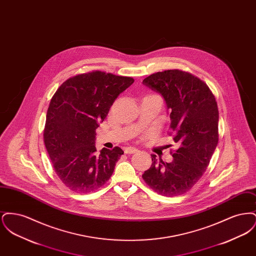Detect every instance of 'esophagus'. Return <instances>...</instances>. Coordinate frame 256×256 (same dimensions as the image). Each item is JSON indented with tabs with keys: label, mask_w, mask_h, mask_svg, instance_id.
I'll list each match as a JSON object with an SVG mask.
<instances>
[{
	"label": "esophagus",
	"mask_w": 256,
	"mask_h": 256,
	"mask_svg": "<svg viewBox=\"0 0 256 256\" xmlns=\"http://www.w3.org/2000/svg\"><path fill=\"white\" fill-rule=\"evenodd\" d=\"M138 150L136 148H132V146H128V148H124V154H134V152H136Z\"/></svg>",
	"instance_id": "esophagus-1"
}]
</instances>
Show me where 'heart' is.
Returning a JSON list of instances; mask_svg holds the SVG:
<instances>
[{
	"label": "heart",
	"mask_w": 256,
	"mask_h": 256,
	"mask_svg": "<svg viewBox=\"0 0 256 256\" xmlns=\"http://www.w3.org/2000/svg\"><path fill=\"white\" fill-rule=\"evenodd\" d=\"M150 96H156V95H150Z\"/></svg>",
	"instance_id": "b5f03b06"
}]
</instances>
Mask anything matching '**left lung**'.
Returning <instances> with one entry per match:
<instances>
[{"mask_svg":"<svg viewBox=\"0 0 256 256\" xmlns=\"http://www.w3.org/2000/svg\"><path fill=\"white\" fill-rule=\"evenodd\" d=\"M143 84L164 98L178 148L170 163L152 154V166L142 178L160 195H182L202 178L218 144L217 102L202 80L180 70L152 74Z\"/></svg>","mask_w":256,"mask_h":256,"instance_id":"1","label":"left lung"}]
</instances>
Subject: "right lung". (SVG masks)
I'll return each instance as SVG.
<instances>
[{
  "instance_id": "1",
  "label": "right lung",
  "mask_w": 256,
  "mask_h": 256,
  "mask_svg": "<svg viewBox=\"0 0 256 256\" xmlns=\"http://www.w3.org/2000/svg\"><path fill=\"white\" fill-rule=\"evenodd\" d=\"M134 82L132 78L94 71L68 78L52 98L44 143L58 176L74 192L95 191L112 176L124 152L104 148L97 156L96 130Z\"/></svg>"
}]
</instances>
